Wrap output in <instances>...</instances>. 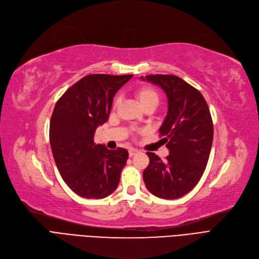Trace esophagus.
I'll return each instance as SVG.
<instances>
[{
  "instance_id": "esophagus-1",
  "label": "esophagus",
  "mask_w": 259,
  "mask_h": 259,
  "mask_svg": "<svg viewBox=\"0 0 259 259\" xmlns=\"http://www.w3.org/2000/svg\"><path fill=\"white\" fill-rule=\"evenodd\" d=\"M138 153H139V151L136 150V149H130V150H128V155H130V157H133L134 155H136V154H138Z\"/></svg>"
}]
</instances>
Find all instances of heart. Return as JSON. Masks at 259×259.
<instances>
[{
    "label": "heart",
    "instance_id": "1",
    "mask_svg": "<svg viewBox=\"0 0 259 259\" xmlns=\"http://www.w3.org/2000/svg\"><path fill=\"white\" fill-rule=\"evenodd\" d=\"M135 96H136L137 100L139 101L140 105L144 108L147 105H156L159 102V95L157 91L149 85H142L137 88L134 92ZM118 104V99H116L113 103V108L115 109Z\"/></svg>",
    "mask_w": 259,
    "mask_h": 259
}]
</instances>
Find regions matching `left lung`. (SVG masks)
<instances>
[{"label":"left lung","instance_id":"1","mask_svg":"<svg viewBox=\"0 0 259 259\" xmlns=\"http://www.w3.org/2000/svg\"><path fill=\"white\" fill-rule=\"evenodd\" d=\"M161 88L167 97V115L159 132L169 155L164 161L147 152L145 186L162 199H176L192 191L206 167L213 142V121L201 93L173 75L141 77Z\"/></svg>","mask_w":259,"mask_h":259}]
</instances>
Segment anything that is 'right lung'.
<instances>
[{
	"mask_svg": "<svg viewBox=\"0 0 259 259\" xmlns=\"http://www.w3.org/2000/svg\"><path fill=\"white\" fill-rule=\"evenodd\" d=\"M133 75H89L57 101L49 125L55 162L68 188L88 199H102L117 189L128 158L122 147L110 151L94 142L108 120L114 96Z\"/></svg>",
	"mask_w": 259,
	"mask_h": 259,
	"instance_id": "obj_1",
	"label": "right lung"
}]
</instances>
